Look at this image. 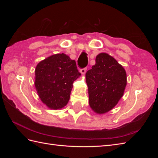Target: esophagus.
I'll list each match as a JSON object with an SVG mask.
<instances>
[{
	"label": "esophagus",
	"instance_id": "obj_1",
	"mask_svg": "<svg viewBox=\"0 0 158 158\" xmlns=\"http://www.w3.org/2000/svg\"><path fill=\"white\" fill-rule=\"evenodd\" d=\"M86 68H84V69H80V73L82 74V75H84V74H85V73H86Z\"/></svg>",
	"mask_w": 158,
	"mask_h": 158
}]
</instances>
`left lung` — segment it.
<instances>
[{"label": "left lung", "mask_w": 158, "mask_h": 158, "mask_svg": "<svg viewBox=\"0 0 158 158\" xmlns=\"http://www.w3.org/2000/svg\"><path fill=\"white\" fill-rule=\"evenodd\" d=\"M89 104L97 114H104L114 107L123 97L127 84L123 66L106 52L96 56L95 64L85 74Z\"/></svg>", "instance_id": "1"}]
</instances>
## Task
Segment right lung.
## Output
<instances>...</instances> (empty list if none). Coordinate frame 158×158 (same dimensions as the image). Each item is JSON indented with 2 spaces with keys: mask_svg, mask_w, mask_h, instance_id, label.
<instances>
[{
  "mask_svg": "<svg viewBox=\"0 0 158 158\" xmlns=\"http://www.w3.org/2000/svg\"><path fill=\"white\" fill-rule=\"evenodd\" d=\"M35 73L38 95L43 103L54 110L66 106L73 82L81 76L76 61L64 53L52 55L40 61Z\"/></svg>",
  "mask_w": 158,
  "mask_h": 158,
  "instance_id": "right-lung-1",
  "label": "right lung"
}]
</instances>
